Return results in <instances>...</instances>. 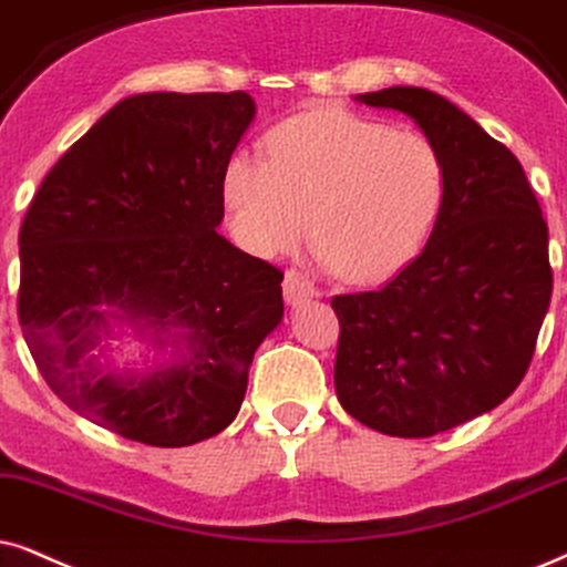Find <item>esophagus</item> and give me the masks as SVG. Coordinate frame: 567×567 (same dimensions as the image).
Here are the masks:
<instances>
[{
	"instance_id": "obj_1",
	"label": "esophagus",
	"mask_w": 567,
	"mask_h": 567,
	"mask_svg": "<svg viewBox=\"0 0 567 567\" xmlns=\"http://www.w3.org/2000/svg\"><path fill=\"white\" fill-rule=\"evenodd\" d=\"M282 290H285V300H288L290 306H298V303H303V300H308V298H313V282L311 279H308L303 271H298V269H290V271H285V282H282Z\"/></svg>"
}]
</instances>
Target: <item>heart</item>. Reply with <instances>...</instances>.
<instances>
[{
  "instance_id": "1",
  "label": "heart",
  "mask_w": 567,
  "mask_h": 567,
  "mask_svg": "<svg viewBox=\"0 0 567 567\" xmlns=\"http://www.w3.org/2000/svg\"><path fill=\"white\" fill-rule=\"evenodd\" d=\"M264 152H235L221 169L233 235L250 254L290 250L311 227L337 277L384 282L442 209L444 164L424 133L311 110L271 127Z\"/></svg>"
}]
</instances>
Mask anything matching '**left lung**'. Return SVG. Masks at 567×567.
<instances>
[{
  "label": "left lung",
  "mask_w": 567,
  "mask_h": 567,
  "mask_svg": "<svg viewBox=\"0 0 567 567\" xmlns=\"http://www.w3.org/2000/svg\"><path fill=\"white\" fill-rule=\"evenodd\" d=\"M358 102L415 120L444 164L429 243L374 292L334 296V390L363 426L432 436L513 395L551 298L549 235L513 152L440 93L392 85Z\"/></svg>",
  "instance_id": "8db88e82"
}]
</instances>
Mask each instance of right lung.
<instances>
[{
    "mask_svg": "<svg viewBox=\"0 0 567 567\" xmlns=\"http://www.w3.org/2000/svg\"><path fill=\"white\" fill-rule=\"evenodd\" d=\"M256 114L246 91L135 93L49 169L20 227L18 319L41 377L93 424L185 447L233 424L282 271L217 233L221 169ZM131 326L171 358L103 361Z\"/></svg>",
    "mask_w": 567,
    "mask_h": 567,
    "instance_id": "1",
    "label": "right lung"
}]
</instances>
